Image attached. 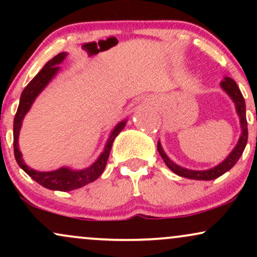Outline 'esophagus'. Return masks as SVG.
Instances as JSON below:
<instances>
[{
    "label": "esophagus",
    "mask_w": 257,
    "mask_h": 257,
    "mask_svg": "<svg viewBox=\"0 0 257 257\" xmlns=\"http://www.w3.org/2000/svg\"><path fill=\"white\" fill-rule=\"evenodd\" d=\"M152 101H153V99H146V100H145V102H150V104H151Z\"/></svg>",
    "instance_id": "obj_1"
}]
</instances>
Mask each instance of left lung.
Listing matches in <instances>:
<instances>
[{
	"instance_id": "left-lung-1",
	"label": "left lung",
	"mask_w": 257,
	"mask_h": 257,
	"mask_svg": "<svg viewBox=\"0 0 257 257\" xmlns=\"http://www.w3.org/2000/svg\"><path fill=\"white\" fill-rule=\"evenodd\" d=\"M220 85L221 88H222V90L225 91L227 95L232 99V101L234 102L235 111H237L238 117H239L241 133H240L239 139H238L237 145L234 146V149L232 150L231 153H229V155L227 156L221 163L217 164V166L205 170H192V169H187V168H184V167H180L176 163H174L172 159L166 155L163 147L161 145V141L158 140L157 150L159 155H161V157L163 158L164 163L167 164V167L169 168L173 173H175L176 175L182 176V178H186V179H192V180H205V181H208V180H214L228 172V170L231 169V168H233V166H234L235 163H237L238 159L240 158V156L243 155V151L244 149H245L246 143H247V122H246V114H245V101H244V98L243 95H241L237 83H235L232 78L225 77L220 82Z\"/></svg>"
}]
</instances>
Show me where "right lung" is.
I'll return each instance as SVG.
<instances>
[{"label": "right lung", "mask_w": 257, "mask_h": 257, "mask_svg": "<svg viewBox=\"0 0 257 257\" xmlns=\"http://www.w3.org/2000/svg\"><path fill=\"white\" fill-rule=\"evenodd\" d=\"M66 55L67 53L65 52L59 53L58 55H55L31 79L30 83L26 85L25 89L23 90L22 95H20L19 106H18L13 124L14 156H16L18 166L22 168L30 178L34 179L37 184L42 185L43 187L48 188V190L63 191V192H67V191H73L83 187V186L95 181L101 175L106 167V163H107L112 144H113L114 139L123 131V128L126 124V119H123L119 123H117L116 126L111 131L107 141H106L104 151L100 153L98 159L91 166L84 168V169L75 170L69 167H61L57 170H52V172H38V170H35L26 166L24 159H23L22 152L19 150V133L20 128L23 125V120H24L26 113L30 111L31 106L37 96L42 93L44 88L49 84V82L57 76L59 70H60L59 65L65 60Z\"/></svg>", "instance_id": "1"}]
</instances>
